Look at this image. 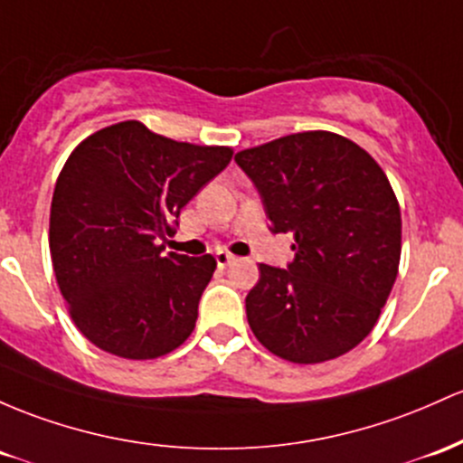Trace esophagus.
Listing matches in <instances>:
<instances>
[{"instance_id": "34e87169", "label": "esophagus", "mask_w": 463, "mask_h": 463, "mask_svg": "<svg viewBox=\"0 0 463 463\" xmlns=\"http://www.w3.org/2000/svg\"><path fill=\"white\" fill-rule=\"evenodd\" d=\"M215 261H217V266H220V268H226L228 263L235 261V255H231V252H226V250H217L215 252Z\"/></svg>"}]
</instances>
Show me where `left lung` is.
<instances>
[{
	"mask_svg": "<svg viewBox=\"0 0 463 463\" xmlns=\"http://www.w3.org/2000/svg\"><path fill=\"white\" fill-rule=\"evenodd\" d=\"M272 232H292L288 266L259 263L248 325L279 358L317 364L352 352L378 323L398 277L402 217L389 177L334 131H301L235 156Z\"/></svg>",
	"mask_w": 463,
	"mask_h": 463,
	"instance_id": "obj_1",
	"label": "left lung"
}]
</instances>
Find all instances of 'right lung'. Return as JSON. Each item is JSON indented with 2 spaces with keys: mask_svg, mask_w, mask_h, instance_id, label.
I'll return each instance as SVG.
<instances>
[{
  "mask_svg": "<svg viewBox=\"0 0 463 463\" xmlns=\"http://www.w3.org/2000/svg\"><path fill=\"white\" fill-rule=\"evenodd\" d=\"M231 157V146L177 142L138 120L76 145L54 184L50 257L90 343L118 358L154 360L191 336L217 261L165 255L160 240L174 235L182 208Z\"/></svg>",
  "mask_w": 463,
  "mask_h": 463,
  "instance_id": "add662e5",
  "label": "right lung"
}]
</instances>
